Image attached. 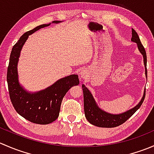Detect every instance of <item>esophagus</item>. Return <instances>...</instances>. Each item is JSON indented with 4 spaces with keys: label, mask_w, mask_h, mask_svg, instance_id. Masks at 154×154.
Masks as SVG:
<instances>
[{
    "label": "esophagus",
    "mask_w": 154,
    "mask_h": 154,
    "mask_svg": "<svg viewBox=\"0 0 154 154\" xmlns=\"http://www.w3.org/2000/svg\"><path fill=\"white\" fill-rule=\"evenodd\" d=\"M80 77H81L82 79H83V80H84V79H86L87 77V71H86V70H85V69L82 70V71H80Z\"/></svg>",
    "instance_id": "obj_1"
}]
</instances>
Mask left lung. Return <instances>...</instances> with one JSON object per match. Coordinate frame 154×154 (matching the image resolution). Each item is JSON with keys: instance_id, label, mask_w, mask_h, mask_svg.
Instances as JSON below:
<instances>
[{"instance_id": "left-lung-1", "label": "left lung", "mask_w": 154, "mask_h": 154, "mask_svg": "<svg viewBox=\"0 0 154 154\" xmlns=\"http://www.w3.org/2000/svg\"><path fill=\"white\" fill-rule=\"evenodd\" d=\"M131 41L137 44L139 52L143 56L144 65V68H145V76L147 77V68H147V55H146L145 50L141 43L140 38H139L137 32L133 28H132ZM82 87H83V91L85 116L90 124L99 127L111 128V127H118V126L125 123L127 119H130L139 109V107L143 103L144 97H145V91H144L142 100L136 106L127 110L125 112L120 113V114H111V113L104 111L98 106L91 93L85 86L84 84L82 85Z\"/></svg>"}]
</instances>
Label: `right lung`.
<instances>
[{"instance_id": "right-lung-1", "label": "right lung", "mask_w": 154, "mask_h": 154, "mask_svg": "<svg viewBox=\"0 0 154 154\" xmlns=\"http://www.w3.org/2000/svg\"><path fill=\"white\" fill-rule=\"evenodd\" d=\"M60 22V21H52L54 24ZM50 24L51 23L37 26L20 37L11 51L7 69V80L9 93L14 108L23 118L38 125H48L57 120L64 96L71 87L77 86L80 83L78 75L71 74L60 79L48 88L35 92L27 91L20 84L18 81V63L23 45L29 35Z\"/></svg>"}]
</instances>
